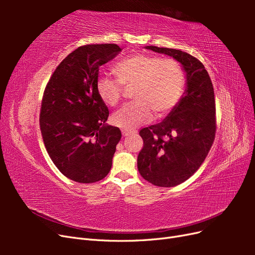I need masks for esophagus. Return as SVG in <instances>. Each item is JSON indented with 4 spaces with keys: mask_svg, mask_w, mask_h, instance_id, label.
Masks as SVG:
<instances>
[{
    "mask_svg": "<svg viewBox=\"0 0 255 255\" xmlns=\"http://www.w3.org/2000/svg\"><path fill=\"white\" fill-rule=\"evenodd\" d=\"M121 133L123 136H128V135H130V134H134L136 133L135 130H129V129H126V128H122L121 129Z\"/></svg>",
    "mask_w": 255,
    "mask_h": 255,
    "instance_id": "esophagus-1",
    "label": "esophagus"
}]
</instances>
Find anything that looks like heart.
Returning a JSON list of instances; mask_svg holds the SVG:
<instances>
[{
  "label": "heart",
  "instance_id": "obj_1",
  "mask_svg": "<svg viewBox=\"0 0 255 255\" xmlns=\"http://www.w3.org/2000/svg\"><path fill=\"white\" fill-rule=\"evenodd\" d=\"M117 80L101 76L97 82L98 95L109 106H117L126 88L133 89L136 101L116 113V127L134 129L149 122L153 113L163 117L180 101L185 86V71L179 60L149 54H133L113 67Z\"/></svg>",
  "mask_w": 255,
  "mask_h": 255
}]
</instances>
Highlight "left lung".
<instances>
[{"label":"left lung","mask_w":255,"mask_h":255,"mask_svg":"<svg viewBox=\"0 0 255 255\" xmlns=\"http://www.w3.org/2000/svg\"><path fill=\"white\" fill-rule=\"evenodd\" d=\"M146 49L179 60L187 87L164 121L141 128L143 146L137 157L138 171L145 181L159 187L176 186L194 174L210 152L216 135L214 87L203 64L181 50Z\"/></svg>","instance_id":"8db88e82"}]
</instances>
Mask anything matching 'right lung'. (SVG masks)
<instances>
[{
	"mask_svg": "<svg viewBox=\"0 0 255 255\" xmlns=\"http://www.w3.org/2000/svg\"><path fill=\"white\" fill-rule=\"evenodd\" d=\"M121 51L115 43L86 44L61 61L45 86L39 116L52 161L68 179L95 183L109 174L119 128L105 126L109 109L98 95L99 68Z\"/></svg>",
	"mask_w": 255,
	"mask_h": 255,
	"instance_id": "obj_1",
	"label": "right lung"
}]
</instances>
